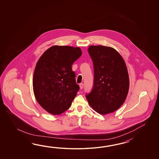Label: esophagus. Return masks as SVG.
Here are the masks:
<instances>
[{"mask_svg":"<svg viewBox=\"0 0 159 159\" xmlns=\"http://www.w3.org/2000/svg\"><path fill=\"white\" fill-rule=\"evenodd\" d=\"M80 89H82L83 88H84V84H83L82 83L80 84Z\"/></svg>","mask_w":159,"mask_h":159,"instance_id":"34e87169","label":"esophagus"}]
</instances>
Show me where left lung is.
Here are the masks:
<instances>
[{
	"label": "left lung",
	"mask_w": 159,
	"mask_h": 159,
	"mask_svg": "<svg viewBox=\"0 0 159 159\" xmlns=\"http://www.w3.org/2000/svg\"><path fill=\"white\" fill-rule=\"evenodd\" d=\"M88 52L93 63V88L86 95L96 112L106 115L118 110L125 101L129 86V73L120 54L112 48L91 45Z\"/></svg>",
	"instance_id": "left-lung-1"
}]
</instances>
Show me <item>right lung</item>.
<instances>
[{
  "label": "right lung",
  "mask_w": 159,
  "mask_h": 159,
  "mask_svg": "<svg viewBox=\"0 0 159 159\" xmlns=\"http://www.w3.org/2000/svg\"><path fill=\"white\" fill-rule=\"evenodd\" d=\"M82 54L80 48L54 45L37 61L34 71V94L51 114L60 115L70 107L80 86L71 66Z\"/></svg>",
  "instance_id": "right-lung-1"
}]
</instances>
